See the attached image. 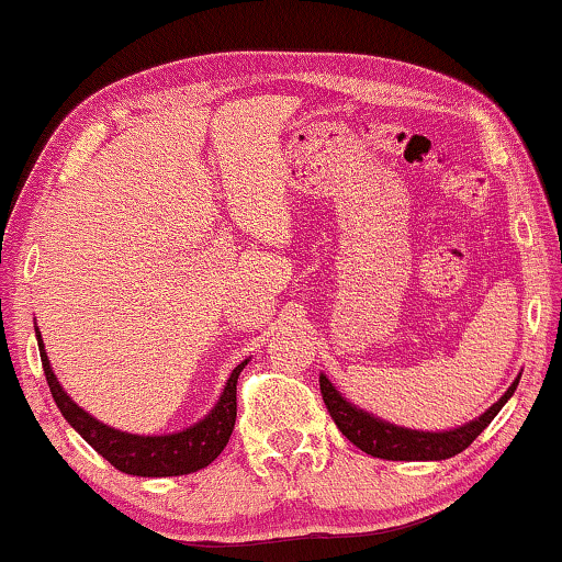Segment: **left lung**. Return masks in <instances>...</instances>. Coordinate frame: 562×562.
<instances>
[{"instance_id":"8db88e82","label":"left lung","mask_w":562,"mask_h":562,"mask_svg":"<svg viewBox=\"0 0 562 562\" xmlns=\"http://www.w3.org/2000/svg\"><path fill=\"white\" fill-rule=\"evenodd\" d=\"M519 379L512 381V386L504 391L494 406H488L481 417H475L465 425L440 429V432H429V429H409L398 427L394 422H386L375 414L360 409L352 402H348L340 391L333 386V381L325 373H319V391L325 398L329 417L348 440L360 448L368 456L383 458V460H445L463 452L483 429L491 425V419L502 412V406L514 396L519 386Z\"/></svg>"}]
</instances>
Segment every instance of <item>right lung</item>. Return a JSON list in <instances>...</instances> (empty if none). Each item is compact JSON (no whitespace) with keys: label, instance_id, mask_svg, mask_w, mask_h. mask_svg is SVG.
Wrapping results in <instances>:
<instances>
[{"label":"right lung","instance_id":"1","mask_svg":"<svg viewBox=\"0 0 562 562\" xmlns=\"http://www.w3.org/2000/svg\"><path fill=\"white\" fill-rule=\"evenodd\" d=\"M37 350H41L45 381H48L53 402L58 404L68 425L94 448L99 456L127 475H143V479H166V475H187L196 473L212 463L214 458L225 450L235 429L237 417V379L248 360L229 373V379L222 389L217 404L204 414L196 425L171 435H133L114 429L97 417H91L87 409H81L71 396L66 394L60 381L53 373L48 352H45L43 337L35 329Z\"/></svg>","mask_w":562,"mask_h":562}]
</instances>
